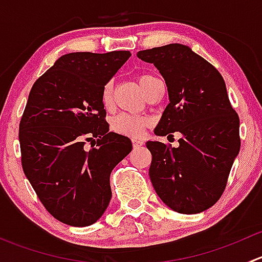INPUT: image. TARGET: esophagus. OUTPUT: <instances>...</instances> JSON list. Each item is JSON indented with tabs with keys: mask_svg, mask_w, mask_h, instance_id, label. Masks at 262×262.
I'll return each mask as SVG.
<instances>
[{
	"mask_svg": "<svg viewBox=\"0 0 262 262\" xmlns=\"http://www.w3.org/2000/svg\"><path fill=\"white\" fill-rule=\"evenodd\" d=\"M133 146H134V148L142 147V146H143V141H142V139H139V138H134L133 139Z\"/></svg>",
	"mask_w": 262,
	"mask_h": 262,
	"instance_id": "34e87169",
	"label": "esophagus"
}]
</instances>
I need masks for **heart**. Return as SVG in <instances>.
Returning <instances> with one entry per match:
<instances>
[{
    "label": "heart",
    "instance_id": "obj_1",
    "mask_svg": "<svg viewBox=\"0 0 262 262\" xmlns=\"http://www.w3.org/2000/svg\"><path fill=\"white\" fill-rule=\"evenodd\" d=\"M157 78L152 75H141L138 77V82L141 84L142 90L144 91V94H147L148 90L150 89V86L153 84ZM101 102L102 106L105 109H110L113 106V84L106 83L102 87L101 91ZM148 124V120L144 116L141 115H134V114H119L114 116L112 121L113 129L119 134H123V136H129V137H139L142 136V133L144 132Z\"/></svg>",
    "mask_w": 262,
    "mask_h": 262
}]
</instances>
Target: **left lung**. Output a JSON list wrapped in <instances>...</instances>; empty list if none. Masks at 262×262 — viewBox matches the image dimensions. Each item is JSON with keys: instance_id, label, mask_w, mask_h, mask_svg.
Wrapping results in <instances>:
<instances>
[{"instance_id": "left-lung-1", "label": "left lung", "mask_w": 262, "mask_h": 262, "mask_svg": "<svg viewBox=\"0 0 262 262\" xmlns=\"http://www.w3.org/2000/svg\"><path fill=\"white\" fill-rule=\"evenodd\" d=\"M165 78L170 104L155 129L179 147L147 142L152 155L149 179L160 199L181 214L213 207L226 189L241 147L239 118L229 102L223 77L187 46L168 44L137 53Z\"/></svg>"}]
</instances>
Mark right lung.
<instances>
[{"label":"right lung","instance_id":"right-lung-1","mask_svg":"<svg viewBox=\"0 0 262 262\" xmlns=\"http://www.w3.org/2000/svg\"><path fill=\"white\" fill-rule=\"evenodd\" d=\"M129 57L128 50L68 53L29 94L18 128L24 173L46 209L68 226L100 219L112 199L110 173L133 148L109 132L101 102L102 87Z\"/></svg>","mask_w":262,"mask_h":262}]
</instances>
